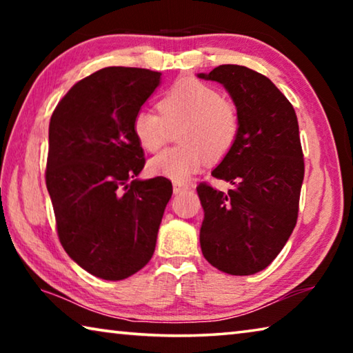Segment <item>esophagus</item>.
I'll list each match as a JSON object with an SVG mask.
<instances>
[{"instance_id": "34e87169", "label": "esophagus", "mask_w": 353, "mask_h": 353, "mask_svg": "<svg viewBox=\"0 0 353 353\" xmlns=\"http://www.w3.org/2000/svg\"><path fill=\"white\" fill-rule=\"evenodd\" d=\"M188 185H183V183H174L172 185V191H174V194H182L185 191H188Z\"/></svg>"}]
</instances>
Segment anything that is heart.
Here are the masks:
<instances>
[{
	"mask_svg": "<svg viewBox=\"0 0 353 353\" xmlns=\"http://www.w3.org/2000/svg\"><path fill=\"white\" fill-rule=\"evenodd\" d=\"M159 113L140 109L132 121L139 145L155 152L168 135V128L182 126L177 140L181 146L166 149L149 160L148 171L174 183L188 182L204 168L207 160L224 159L240 134L236 107L221 93L196 79H179L159 101Z\"/></svg>",
	"mask_w": 353,
	"mask_h": 353,
	"instance_id": "1",
	"label": "heart"
}]
</instances>
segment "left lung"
<instances>
[{
  "label": "left lung",
  "instance_id": "left-lung-1",
  "mask_svg": "<svg viewBox=\"0 0 353 353\" xmlns=\"http://www.w3.org/2000/svg\"><path fill=\"white\" fill-rule=\"evenodd\" d=\"M198 77L221 83L240 115L236 143L212 171L234 188L198 187L201 249L216 270L252 276L271 265L297 221L305 170L297 117L285 94L248 67L219 65Z\"/></svg>",
  "mask_w": 353,
  "mask_h": 353
}]
</instances>
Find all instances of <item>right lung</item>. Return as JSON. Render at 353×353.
Here are the masks:
<instances>
[{
  "label": "right lung",
  "mask_w": 353,
  "mask_h": 353,
  "mask_svg": "<svg viewBox=\"0 0 353 353\" xmlns=\"http://www.w3.org/2000/svg\"><path fill=\"white\" fill-rule=\"evenodd\" d=\"M162 73L109 67L71 87L50 121L46 188L65 252L82 270L123 280L148 265L172 194L168 179H137L145 152L135 113Z\"/></svg>",
  "instance_id": "add662e5"
}]
</instances>
